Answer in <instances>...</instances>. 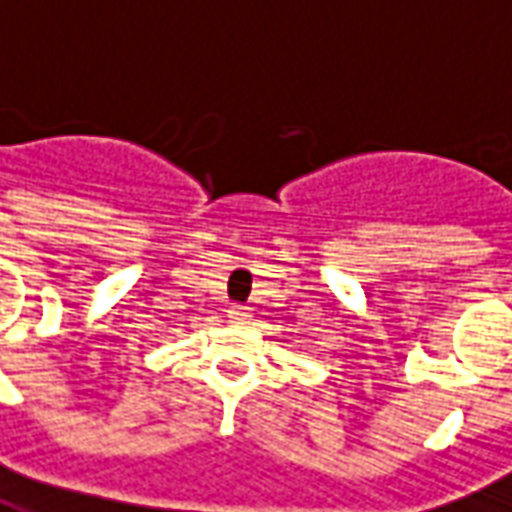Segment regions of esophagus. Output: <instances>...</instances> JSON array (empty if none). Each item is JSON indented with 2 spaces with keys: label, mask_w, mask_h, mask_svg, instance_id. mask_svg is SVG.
I'll list each match as a JSON object with an SVG mask.
<instances>
[{
  "label": "esophagus",
  "mask_w": 512,
  "mask_h": 512,
  "mask_svg": "<svg viewBox=\"0 0 512 512\" xmlns=\"http://www.w3.org/2000/svg\"><path fill=\"white\" fill-rule=\"evenodd\" d=\"M229 322H235V325H246L249 319H252V311L246 308V305H238V302H232L227 308Z\"/></svg>",
  "instance_id": "esophagus-1"
}]
</instances>
